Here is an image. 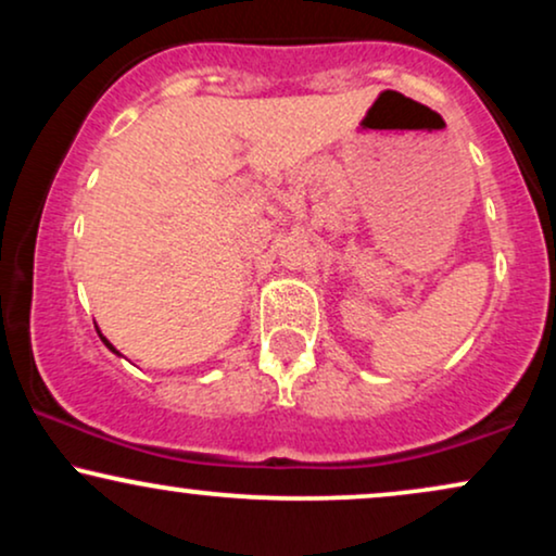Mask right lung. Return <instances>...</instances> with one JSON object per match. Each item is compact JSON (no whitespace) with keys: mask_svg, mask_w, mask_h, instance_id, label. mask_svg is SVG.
<instances>
[{"mask_svg":"<svg viewBox=\"0 0 556 556\" xmlns=\"http://www.w3.org/2000/svg\"><path fill=\"white\" fill-rule=\"evenodd\" d=\"M99 337H101V342H104V344H106V348H110V350H112V353H114V355H119V353H117V350H114V344H112V342H110V340H106V337H104V334H101V331H99Z\"/></svg>","mask_w":556,"mask_h":556,"instance_id":"right-lung-1","label":"right lung"}]
</instances>
